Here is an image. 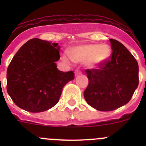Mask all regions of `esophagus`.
<instances>
[{"instance_id": "esophagus-1", "label": "esophagus", "mask_w": 146, "mask_h": 146, "mask_svg": "<svg viewBox=\"0 0 146 146\" xmlns=\"http://www.w3.org/2000/svg\"><path fill=\"white\" fill-rule=\"evenodd\" d=\"M81 73H82V71L80 70H76V72H75V75H76V76L80 75V74H81Z\"/></svg>"}]
</instances>
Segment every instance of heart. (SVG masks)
<instances>
[{
    "label": "heart",
    "mask_w": 146,
    "mask_h": 146,
    "mask_svg": "<svg viewBox=\"0 0 146 146\" xmlns=\"http://www.w3.org/2000/svg\"><path fill=\"white\" fill-rule=\"evenodd\" d=\"M70 58L76 62H85L91 67L98 66L106 61L110 56V48L106 44H83L77 46L70 50ZM65 61L68 58L64 56Z\"/></svg>",
    "instance_id": "obj_1"
}]
</instances>
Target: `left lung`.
<instances>
[{"mask_svg":"<svg viewBox=\"0 0 146 146\" xmlns=\"http://www.w3.org/2000/svg\"><path fill=\"white\" fill-rule=\"evenodd\" d=\"M112 53L97 68L86 69L89 82L84 91L88 104L103 111L127 104L138 85V65L121 42L110 39Z\"/></svg>","mask_w":146,"mask_h":146,"instance_id":"obj_1","label":"left lung"}]
</instances>
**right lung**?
<instances>
[{"label":"right lung","mask_w":146,"mask_h":146,"mask_svg":"<svg viewBox=\"0 0 146 146\" xmlns=\"http://www.w3.org/2000/svg\"><path fill=\"white\" fill-rule=\"evenodd\" d=\"M57 43L34 38L18 50L7 70V91L15 104L30 112L46 111L57 104L73 71L57 68Z\"/></svg>","instance_id":"add662e5"}]
</instances>
